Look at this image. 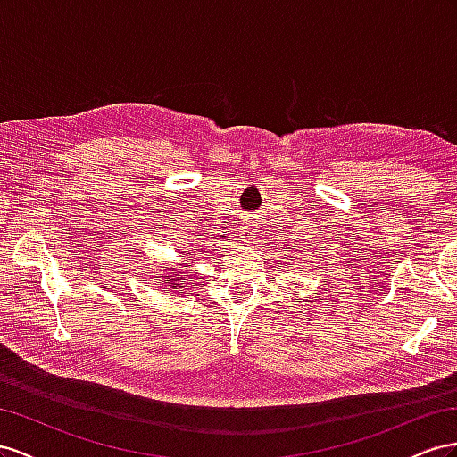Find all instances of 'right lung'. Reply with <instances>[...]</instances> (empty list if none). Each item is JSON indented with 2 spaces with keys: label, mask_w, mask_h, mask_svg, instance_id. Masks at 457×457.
<instances>
[{
  "label": "right lung",
  "mask_w": 457,
  "mask_h": 457,
  "mask_svg": "<svg viewBox=\"0 0 457 457\" xmlns=\"http://www.w3.org/2000/svg\"><path fill=\"white\" fill-rule=\"evenodd\" d=\"M159 276V279H164V283L170 285V289H178V287H184L179 283V278H178V271L174 268H168V271L164 273H156Z\"/></svg>",
  "instance_id": "1"
}]
</instances>
